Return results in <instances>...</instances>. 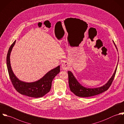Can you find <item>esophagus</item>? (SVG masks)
Segmentation results:
<instances>
[{
    "label": "esophagus",
    "mask_w": 124,
    "mask_h": 124,
    "mask_svg": "<svg viewBox=\"0 0 124 124\" xmlns=\"http://www.w3.org/2000/svg\"><path fill=\"white\" fill-rule=\"evenodd\" d=\"M62 68L63 70L67 71L69 69V64L67 62H64L62 64Z\"/></svg>",
    "instance_id": "obj_1"
}]
</instances>
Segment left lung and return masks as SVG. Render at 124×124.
<instances>
[{
  "label": "left lung",
  "instance_id": "left-lung-1",
  "mask_svg": "<svg viewBox=\"0 0 124 124\" xmlns=\"http://www.w3.org/2000/svg\"><path fill=\"white\" fill-rule=\"evenodd\" d=\"M114 43L116 47V46L115 43L114 41ZM117 66L116 67V70L111 77V78L109 79L106 84L101 86L97 88H86L82 86L81 84H79L75 77L74 76L73 73L71 71L68 72V80H69V87L70 88L71 91L73 92L76 96L80 97H89L91 96H93L95 95H97L98 94H101L107 90L109 88L110 85H111L113 81L114 78L115 77L116 70H117Z\"/></svg>",
  "mask_w": 124,
  "mask_h": 124
}]
</instances>
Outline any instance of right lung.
I'll return each instance as SVG.
<instances>
[{"mask_svg": "<svg viewBox=\"0 0 124 124\" xmlns=\"http://www.w3.org/2000/svg\"><path fill=\"white\" fill-rule=\"evenodd\" d=\"M16 40L10 46L7 56V65L11 83L17 91L22 95L36 98L42 97L50 91L53 79L60 73V66L52 69L36 82L26 83L20 80L14 74L10 63V52Z\"/></svg>", "mask_w": 124, "mask_h": 124, "instance_id": "obj_1", "label": "right lung"}]
</instances>
